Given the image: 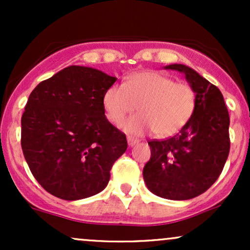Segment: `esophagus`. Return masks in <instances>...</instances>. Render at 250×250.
<instances>
[{"label":"esophagus","instance_id":"esophagus-1","mask_svg":"<svg viewBox=\"0 0 250 250\" xmlns=\"http://www.w3.org/2000/svg\"><path fill=\"white\" fill-rule=\"evenodd\" d=\"M127 141H128L129 147H133V146H135V145H136V143L140 142L139 140L135 139V137H131V136H128V137H127Z\"/></svg>","mask_w":250,"mask_h":250}]
</instances>
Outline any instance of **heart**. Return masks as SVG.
Listing matches in <instances>:
<instances>
[{"mask_svg":"<svg viewBox=\"0 0 250 250\" xmlns=\"http://www.w3.org/2000/svg\"><path fill=\"white\" fill-rule=\"evenodd\" d=\"M196 95L187 83L175 82L156 71H140L128 76L123 84H113L103 96L108 120L119 125L139 105L141 114L123 125L129 134L173 136L187 125L194 113Z\"/></svg>","mask_w":250,"mask_h":250,"instance_id":"1","label":"heart"}]
</instances>
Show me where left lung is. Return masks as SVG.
I'll return each instance as SVG.
<instances>
[{
    "label": "left lung",
    "mask_w": 250,
    "mask_h": 250,
    "mask_svg": "<svg viewBox=\"0 0 250 250\" xmlns=\"http://www.w3.org/2000/svg\"><path fill=\"white\" fill-rule=\"evenodd\" d=\"M165 68L185 74L196 103L179 134L148 142L151 155L143 168V179L149 190L163 199H194L214 185L228 159V109L220 89L197 71L177 63Z\"/></svg>",
    "instance_id": "8db88e82"
}]
</instances>
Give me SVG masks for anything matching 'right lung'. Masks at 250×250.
I'll return each mask as SVG.
<instances>
[{
  "label": "right lung",
  "mask_w": 250,
  "mask_h": 250,
  "mask_svg": "<svg viewBox=\"0 0 250 250\" xmlns=\"http://www.w3.org/2000/svg\"><path fill=\"white\" fill-rule=\"evenodd\" d=\"M116 81L70 65L31 91L21 119V146L31 174L48 193L82 200L107 187L125 135L104 115L103 96Z\"/></svg>",
  "instance_id": "obj_1"
}]
</instances>
